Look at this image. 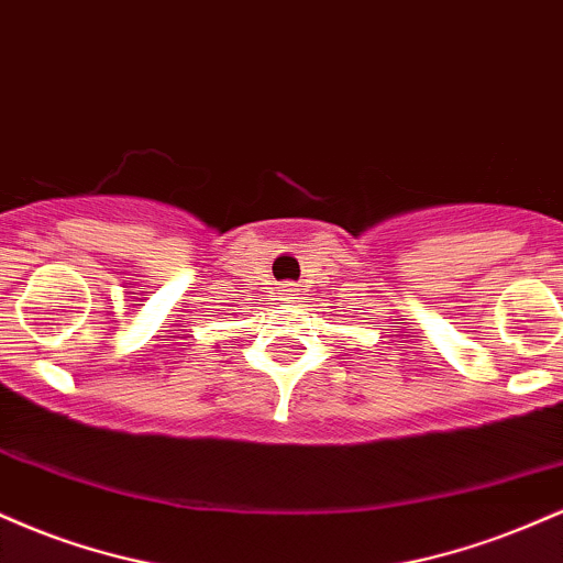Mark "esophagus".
<instances>
[{
    "label": "esophagus",
    "instance_id": "obj_1",
    "mask_svg": "<svg viewBox=\"0 0 563 563\" xmlns=\"http://www.w3.org/2000/svg\"><path fill=\"white\" fill-rule=\"evenodd\" d=\"M283 296H286L288 301H290V299H296V296H299V288L290 286V283H288V286H283Z\"/></svg>",
    "mask_w": 563,
    "mask_h": 563
}]
</instances>
